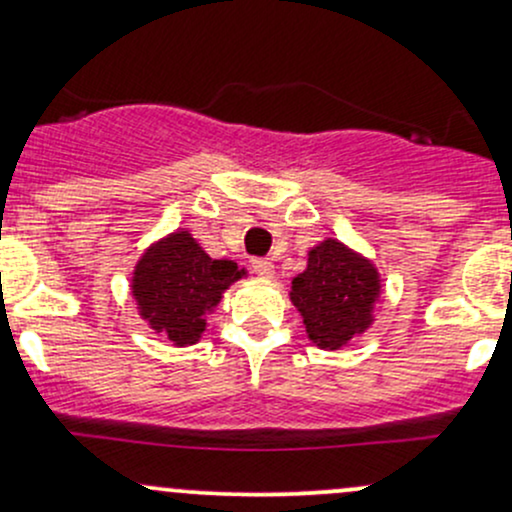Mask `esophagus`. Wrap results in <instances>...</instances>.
<instances>
[{"mask_svg":"<svg viewBox=\"0 0 512 512\" xmlns=\"http://www.w3.org/2000/svg\"><path fill=\"white\" fill-rule=\"evenodd\" d=\"M252 272H255L257 277H262V279H272L274 277V265L269 260H262V257H257V260H252Z\"/></svg>","mask_w":512,"mask_h":512,"instance_id":"34e87169","label":"esophagus"}]
</instances>
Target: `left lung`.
<instances>
[{"mask_svg":"<svg viewBox=\"0 0 512 512\" xmlns=\"http://www.w3.org/2000/svg\"><path fill=\"white\" fill-rule=\"evenodd\" d=\"M379 272L369 260L328 238L308 252V267L291 282L308 338L323 350H340L372 325Z\"/></svg>","mask_w":512,"mask_h":512,"instance_id":"8db88e82","label":"left lung"}]
</instances>
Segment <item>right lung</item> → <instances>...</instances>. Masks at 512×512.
I'll return each mask as SVG.
<instances>
[{
  "mask_svg": "<svg viewBox=\"0 0 512 512\" xmlns=\"http://www.w3.org/2000/svg\"><path fill=\"white\" fill-rule=\"evenodd\" d=\"M243 274L233 260H213L192 233L177 230L140 257L131 289L150 328L187 347L201 338L206 316Z\"/></svg>",
  "mask_w": 512,
  "mask_h": 512,
  "instance_id": "obj_1",
  "label": "right lung"
}]
</instances>
